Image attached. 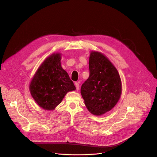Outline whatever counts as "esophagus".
Wrapping results in <instances>:
<instances>
[{
	"label": "esophagus",
	"instance_id": "1",
	"mask_svg": "<svg viewBox=\"0 0 157 157\" xmlns=\"http://www.w3.org/2000/svg\"><path fill=\"white\" fill-rule=\"evenodd\" d=\"M75 86L76 88V90H78L79 89V82H76L75 83Z\"/></svg>",
	"mask_w": 157,
	"mask_h": 157
}]
</instances>
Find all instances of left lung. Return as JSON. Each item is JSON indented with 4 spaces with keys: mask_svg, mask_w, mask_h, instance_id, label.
I'll use <instances>...</instances> for the list:
<instances>
[{
    "mask_svg": "<svg viewBox=\"0 0 157 157\" xmlns=\"http://www.w3.org/2000/svg\"><path fill=\"white\" fill-rule=\"evenodd\" d=\"M90 76L81 88L88 110L101 116L112 109L121 95L119 73L102 53L91 52L89 58Z\"/></svg>",
    "mask_w": 157,
    "mask_h": 157,
    "instance_id": "8db88e82",
    "label": "left lung"
}]
</instances>
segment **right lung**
I'll return each instance as SVG.
<instances>
[{
  "mask_svg": "<svg viewBox=\"0 0 157 157\" xmlns=\"http://www.w3.org/2000/svg\"><path fill=\"white\" fill-rule=\"evenodd\" d=\"M61 54L53 53L40 65L29 90L36 103L46 110H53L67 92L76 90L69 74L61 66Z\"/></svg>",
  "mask_w": 157,
  "mask_h": 157,
  "instance_id": "add662e5",
  "label": "right lung"
}]
</instances>
